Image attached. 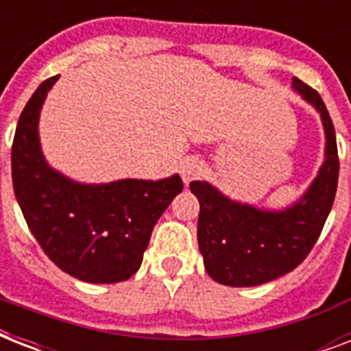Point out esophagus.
Here are the masks:
<instances>
[{"label":"esophagus","mask_w":351,"mask_h":351,"mask_svg":"<svg viewBox=\"0 0 351 351\" xmlns=\"http://www.w3.org/2000/svg\"><path fill=\"white\" fill-rule=\"evenodd\" d=\"M202 171H204V164L198 158H195V156H187V158L182 160L180 175H182V180L186 182V184H189V182L195 180L197 176H200Z\"/></svg>","instance_id":"obj_1"}]
</instances>
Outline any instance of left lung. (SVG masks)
I'll return each mask as SVG.
<instances>
[{"instance_id":"left-lung-1","label":"left lung","mask_w":351,"mask_h":351,"mask_svg":"<svg viewBox=\"0 0 351 351\" xmlns=\"http://www.w3.org/2000/svg\"><path fill=\"white\" fill-rule=\"evenodd\" d=\"M293 89L321 114L324 164L308 191L286 209H261L231 200L209 182H191L200 202L198 247L213 280L233 288L266 284L293 271L304 261L332 211L339 180L335 129L315 89L293 78Z\"/></svg>"}]
</instances>
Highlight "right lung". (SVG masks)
<instances>
[{"label": "right lung", "instance_id": "1", "mask_svg": "<svg viewBox=\"0 0 351 351\" xmlns=\"http://www.w3.org/2000/svg\"><path fill=\"white\" fill-rule=\"evenodd\" d=\"M45 80L27 101L12 142V184L30 233L62 271L84 282L112 284L142 264L154 224L184 189L182 178L80 184L47 164L38 121Z\"/></svg>", "mask_w": 351, "mask_h": 351}]
</instances>
